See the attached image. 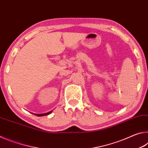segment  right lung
Returning <instances> with one entry per match:
<instances>
[{"label":"right lung","mask_w":148,"mask_h":148,"mask_svg":"<svg viewBox=\"0 0 148 148\" xmlns=\"http://www.w3.org/2000/svg\"><path fill=\"white\" fill-rule=\"evenodd\" d=\"M52 112V111H50V112H47V113H46V114H34V115H36V116H47V115H49V114H50Z\"/></svg>","instance_id":"right-lung-1"}]
</instances>
